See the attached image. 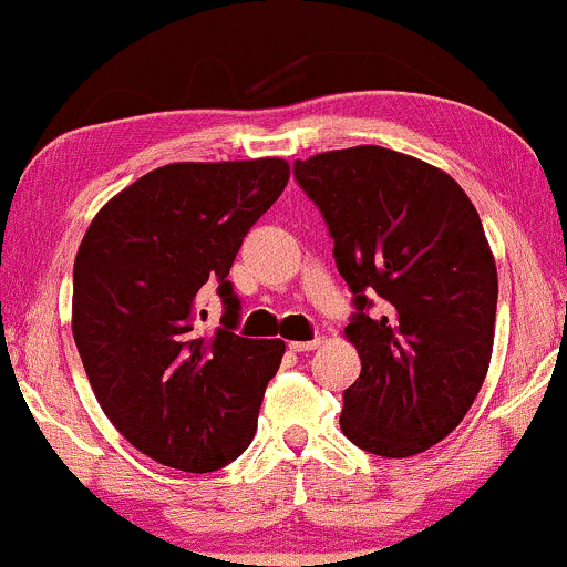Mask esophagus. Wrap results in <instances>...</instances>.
I'll return each mask as SVG.
<instances>
[{"instance_id": "esophagus-1", "label": "esophagus", "mask_w": 567, "mask_h": 567, "mask_svg": "<svg viewBox=\"0 0 567 567\" xmlns=\"http://www.w3.org/2000/svg\"><path fill=\"white\" fill-rule=\"evenodd\" d=\"M313 349H319V338L292 340V343H290V351H296V353H306V351H313Z\"/></svg>"}]
</instances>
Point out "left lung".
I'll list each match as a JSON object with an SVG mask.
<instances>
[{
	"label": "left lung",
	"instance_id": "8db88e82",
	"mask_svg": "<svg viewBox=\"0 0 567 567\" xmlns=\"http://www.w3.org/2000/svg\"><path fill=\"white\" fill-rule=\"evenodd\" d=\"M292 174L357 309L346 338L361 374L340 427L388 460L425 452L473 406L494 349L499 282L478 210L441 168L378 145L311 155Z\"/></svg>",
	"mask_w": 567,
	"mask_h": 567
}]
</instances>
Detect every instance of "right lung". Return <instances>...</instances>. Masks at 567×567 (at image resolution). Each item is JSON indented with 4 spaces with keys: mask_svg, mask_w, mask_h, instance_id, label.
<instances>
[{
    "mask_svg": "<svg viewBox=\"0 0 567 567\" xmlns=\"http://www.w3.org/2000/svg\"><path fill=\"white\" fill-rule=\"evenodd\" d=\"M290 179L282 158L168 163L89 224L73 264V338L102 412L150 460L210 473L250 446L282 340L237 336L227 279L250 227ZM216 284L223 327L199 292Z\"/></svg>",
    "mask_w": 567,
    "mask_h": 567,
    "instance_id": "add662e5",
    "label": "right lung"
}]
</instances>
